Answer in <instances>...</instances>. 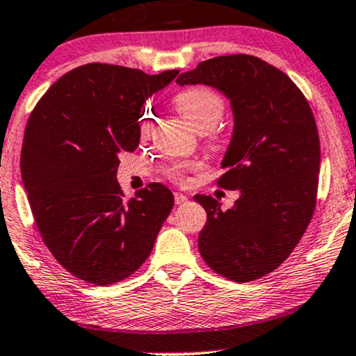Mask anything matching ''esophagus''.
<instances>
[{"label":"esophagus","instance_id":"esophagus-1","mask_svg":"<svg viewBox=\"0 0 356 356\" xmlns=\"http://www.w3.org/2000/svg\"><path fill=\"white\" fill-rule=\"evenodd\" d=\"M174 201H175V204H184V202H187V195H184V194H181V192H175L174 194Z\"/></svg>","mask_w":356,"mask_h":356}]
</instances>
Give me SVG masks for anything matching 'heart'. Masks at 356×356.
Instances as JSON below:
<instances>
[{"mask_svg":"<svg viewBox=\"0 0 356 356\" xmlns=\"http://www.w3.org/2000/svg\"><path fill=\"white\" fill-rule=\"evenodd\" d=\"M174 107L184 120L197 132H209L218 125L226 110V102L214 90L206 87H195L184 90L175 95ZM149 127V118H144L142 129ZM195 162H172L165 167V175L174 182L186 181L187 170L195 169Z\"/></svg>","mask_w":356,"mask_h":356,"instance_id":"heart-1","label":"heart"}]
</instances>
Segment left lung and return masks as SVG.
<instances>
[{
	"mask_svg": "<svg viewBox=\"0 0 356 356\" xmlns=\"http://www.w3.org/2000/svg\"><path fill=\"white\" fill-rule=\"evenodd\" d=\"M177 83L218 88L234 113L218 184L241 195L227 211L195 195L207 214L199 252L236 283L266 276L291 254L316 206L320 137L308 100L286 73L251 55L201 61Z\"/></svg>",
	"mask_w": 356,
	"mask_h": 356,
	"instance_id": "obj_1",
	"label": "left lung"
}]
</instances>
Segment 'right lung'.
<instances>
[{"instance_id": "1", "label": "right lung", "mask_w": 356, "mask_h": 356, "mask_svg": "<svg viewBox=\"0 0 356 356\" xmlns=\"http://www.w3.org/2000/svg\"><path fill=\"white\" fill-rule=\"evenodd\" d=\"M177 73L83 65L55 81L28 118L19 165L35 222L53 257L87 283L134 275L172 211V192L159 182L125 201L117 167L138 147L144 102Z\"/></svg>"}]
</instances>
